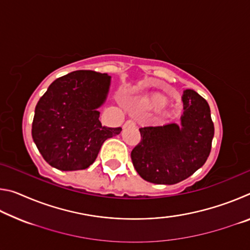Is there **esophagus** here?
Masks as SVG:
<instances>
[{
	"label": "esophagus",
	"mask_w": 250,
	"mask_h": 250,
	"mask_svg": "<svg viewBox=\"0 0 250 250\" xmlns=\"http://www.w3.org/2000/svg\"><path fill=\"white\" fill-rule=\"evenodd\" d=\"M134 125V122L132 120H128L124 125V128H128V126H133Z\"/></svg>",
	"instance_id": "obj_1"
}]
</instances>
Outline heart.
Here are the masks:
<instances>
[{
	"label": "heart",
	"mask_w": 250,
	"mask_h": 250,
	"mask_svg": "<svg viewBox=\"0 0 250 250\" xmlns=\"http://www.w3.org/2000/svg\"><path fill=\"white\" fill-rule=\"evenodd\" d=\"M168 104V97L162 92H150L138 100L139 107L147 111H159Z\"/></svg>",
	"instance_id": "obj_1"
}]
</instances>
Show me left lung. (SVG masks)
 Here are the masks:
<instances>
[{
    "instance_id": "1",
    "label": "left lung",
    "mask_w": 250,
    "mask_h": 250,
    "mask_svg": "<svg viewBox=\"0 0 250 250\" xmlns=\"http://www.w3.org/2000/svg\"><path fill=\"white\" fill-rule=\"evenodd\" d=\"M182 100L181 124L141 128V141L131 152L135 171L150 183H179L204 166L209 155L214 124L208 104L192 89L183 91Z\"/></svg>"
}]
</instances>
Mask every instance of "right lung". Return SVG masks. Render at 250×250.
I'll return each mask as SVG.
<instances>
[{
    "label": "right lung",
    "mask_w": 250,
    "mask_h": 250,
    "mask_svg": "<svg viewBox=\"0 0 250 250\" xmlns=\"http://www.w3.org/2000/svg\"><path fill=\"white\" fill-rule=\"evenodd\" d=\"M111 77L77 70L50 83L35 108L32 137L49 166L83 170L95 162L103 143L121 128L101 125L98 109L107 100Z\"/></svg>",
    "instance_id": "right-lung-1"
}]
</instances>
